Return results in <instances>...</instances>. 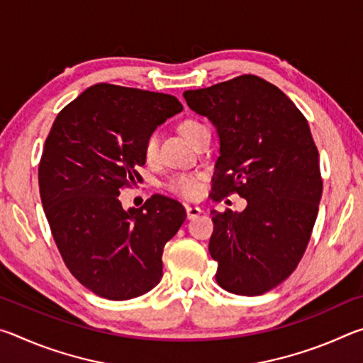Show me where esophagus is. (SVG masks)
<instances>
[{"instance_id":"34e87169","label":"esophagus","mask_w":363,"mask_h":363,"mask_svg":"<svg viewBox=\"0 0 363 363\" xmlns=\"http://www.w3.org/2000/svg\"><path fill=\"white\" fill-rule=\"evenodd\" d=\"M186 211H187V218L189 219H195V218H199L200 214H201V208L200 206H190V205H187L186 206Z\"/></svg>"}]
</instances>
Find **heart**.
<instances>
[{
  "mask_svg": "<svg viewBox=\"0 0 363 363\" xmlns=\"http://www.w3.org/2000/svg\"><path fill=\"white\" fill-rule=\"evenodd\" d=\"M177 131L181 133V136L187 140L189 144H195V140L203 134H210L208 128L203 123L195 120V118H186L177 125ZM143 157L147 163H152L157 157V139L155 136H149L143 144ZM168 189L171 192L182 196V199H194L200 192V182L196 176L190 174H181L173 177L168 182Z\"/></svg>",
  "mask_w": 363,
  "mask_h": 363,
  "instance_id": "b5f03b06",
  "label": "heart"
}]
</instances>
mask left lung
<instances>
[{"instance_id":"1","label":"left lung","mask_w":363,"mask_h":363,"mask_svg":"<svg viewBox=\"0 0 363 363\" xmlns=\"http://www.w3.org/2000/svg\"><path fill=\"white\" fill-rule=\"evenodd\" d=\"M184 97L219 136L210 196L237 192L248 201L242 213L211 211L216 281L225 291L259 296L290 277L314 229L323 184L309 125L277 86L256 75Z\"/></svg>"}]
</instances>
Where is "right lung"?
I'll use <instances>...</instances> for the list:
<instances>
[{"instance_id":"obj_1","label":"right lung","mask_w":363,"mask_h":363,"mask_svg":"<svg viewBox=\"0 0 363 363\" xmlns=\"http://www.w3.org/2000/svg\"><path fill=\"white\" fill-rule=\"evenodd\" d=\"M174 96L94 84L60 110L38 167L41 203L73 277L101 298H138L158 285L163 248L186 220L173 199L123 210L121 187L140 181L144 140L179 113Z\"/></svg>"}]
</instances>
